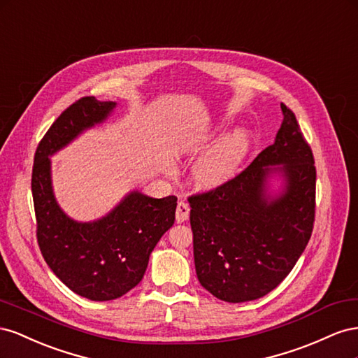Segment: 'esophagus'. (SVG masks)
<instances>
[{"mask_svg": "<svg viewBox=\"0 0 358 358\" xmlns=\"http://www.w3.org/2000/svg\"><path fill=\"white\" fill-rule=\"evenodd\" d=\"M189 213H190V207L186 201H180L178 206H177V211H176V217L177 222L181 223L189 219Z\"/></svg>", "mask_w": 358, "mask_h": 358, "instance_id": "1", "label": "esophagus"}]
</instances>
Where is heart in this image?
<instances>
[{"label": "heart", "instance_id": "b5f03b06", "mask_svg": "<svg viewBox=\"0 0 358 358\" xmlns=\"http://www.w3.org/2000/svg\"><path fill=\"white\" fill-rule=\"evenodd\" d=\"M250 147L248 130H234L219 138L193 166V180L202 190H214L227 185L241 166Z\"/></svg>", "mask_w": 358, "mask_h": 358}]
</instances>
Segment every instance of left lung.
Returning a JSON list of instances; mask_svg holds the SVG:
<instances>
[{"instance_id":"1","label":"left lung","mask_w":358,"mask_h":358,"mask_svg":"<svg viewBox=\"0 0 358 358\" xmlns=\"http://www.w3.org/2000/svg\"><path fill=\"white\" fill-rule=\"evenodd\" d=\"M271 145L227 185L189 196L193 257L199 283L228 303L258 300L287 278L308 246L315 222L316 168L294 112ZM287 181L275 199L264 195L271 171Z\"/></svg>"}]
</instances>
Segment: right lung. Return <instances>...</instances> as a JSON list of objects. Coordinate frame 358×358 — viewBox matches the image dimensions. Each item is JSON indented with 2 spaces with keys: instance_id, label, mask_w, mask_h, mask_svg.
<instances>
[{
  "instance_id": "right-lung-1",
  "label": "right lung",
  "mask_w": 358,
  "mask_h": 358,
  "mask_svg": "<svg viewBox=\"0 0 358 358\" xmlns=\"http://www.w3.org/2000/svg\"><path fill=\"white\" fill-rule=\"evenodd\" d=\"M114 101L83 97L52 122L38 142L31 190L37 243L49 268L67 288L93 301L115 300L144 278L150 253L176 220L177 196L131 192L106 217L79 223L61 211L50 186V160L80 131L103 121Z\"/></svg>"
}]
</instances>
